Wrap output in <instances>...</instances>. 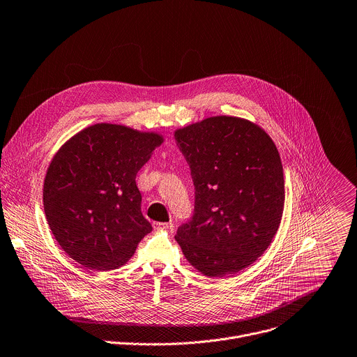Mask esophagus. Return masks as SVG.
I'll return each mask as SVG.
<instances>
[{"mask_svg":"<svg viewBox=\"0 0 357 357\" xmlns=\"http://www.w3.org/2000/svg\"><path fill=\"white\" fill-rule=\"evenodd\" d=\"M152 227L155 230H172L173 229V223L167 222V223H160V222H153Z\"/></svg>","mask_w":357,"mask_h":357,"instance_id":"34e87169","label":"esophagus"}]
</instances>
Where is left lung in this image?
<instances>
[{"instance_id": "8db88e82", "label": "left lung", "mask_w": 357, "mask_h": 357, "mask_svg": "<svg viewBox=\"0 0 357 357\" xmlns=\"http://www.w3.org/2000/svg\"><path fill=\"white\" fill-rule=\"evenodd\" d=\"M174 138L195 185L194 216L176 240L202 275L233 276L264 254L280 225L284 180L276 145L264 128L233 116L177 128Z\"/></svg>"}]
</instances>
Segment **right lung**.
Returning <instances> with one entry per match:
<instances>
[{"label":"right lung","instance_id":"1","mask_svg":"<svg viewBox=\"0 0 357 357\" xmlns=\"http://www.w3.org/2000/svg\"><path fill=\"white\" fill-rule=\"evenodd\" d=\"M163 141L155 131L98 123L56 152L43 205L54 238L74 261L93 271L116 269L151 233L135 177Z\"/></svg>","mask_w":357,"mask_h":357}]
</instances>
